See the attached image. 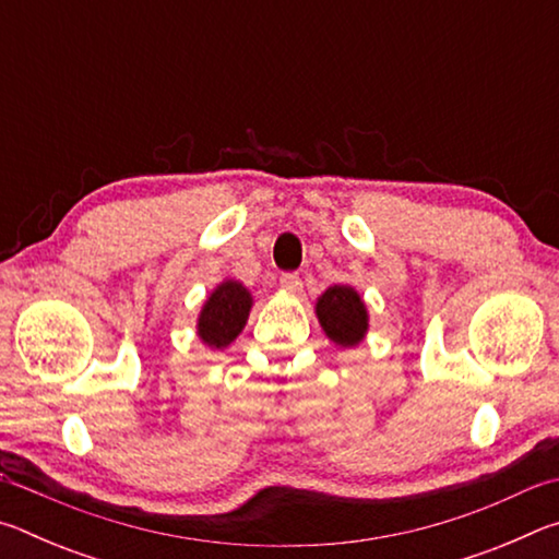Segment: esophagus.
<instances>
[{
	"label": "esophagus",
	"mask_w": 559,
	"mask_h": 559,
	"mask_svg": "<svg viewBox=\"0 0 559 559\" xmlns=\"http://www.w3.org/2000/svg\"><path fill=\"white\" fill-rule=\"evenodd\" d=\"M281 288L286 293H300L302 290V281L298 273H283L281 276Z\"/></svg>",
	"instance_id": "34e87169"
}]
</instances>
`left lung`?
I'll return each mask as SVG.
<instances>
[{"instance_id": "left-lung-1", "label": "left lung", "mask_w": 559, "mask_h": 559, "mask_svg": "<svg viewBox=\"0 0 559 559\" xmlns=\"http://www.w3.org/2000/svg\"><path fill=\"white\" fill-rule=\"evenodd\" d=\"M316 316L328 340L337 347H357L370 330V313L353 286H330L316 300Z\"/></svg>"}]
</instances>
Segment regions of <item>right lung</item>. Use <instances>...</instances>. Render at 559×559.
Returning <instances> with one entry per match:
<instances>
[{"mask_svg": "<svg viewBox=\"0 0 559 559\" xmlns=\"http://www.w3.org/2000/svg\"><path fill=\"white\" fill-rule=\"evenodd\" d=\"M251 306V290L241 281L224 278L204 300L197 318V335L210 349L229 347L249 320Z\"/></svg>", "mask_w": 559, "mask_h": 559, "instance_id": "1", "label": "right lung"}]
</instances>
